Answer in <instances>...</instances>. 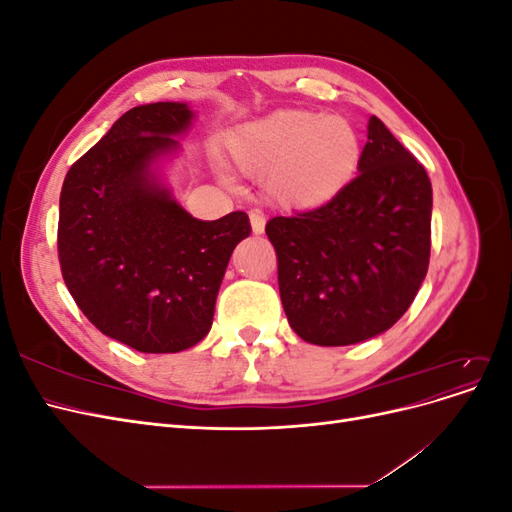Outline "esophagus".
I'll return each mask as SVG.
<instances>
[{"label":"esophagus","instance_id":"1","mask_svg":"<svg viewBox=\"0 0 512 512\" xmlns=\"http://www.w3.org/2000/svg\"><path fill=\"white\" fill-rule=\"evenodd\" d=\"M250 222H252L254 235H262V230H265V224H267L265 215H262L260 211H252V213H250Z\"/></svg>","mask_w":512,"mask_h":512}]
</instances>
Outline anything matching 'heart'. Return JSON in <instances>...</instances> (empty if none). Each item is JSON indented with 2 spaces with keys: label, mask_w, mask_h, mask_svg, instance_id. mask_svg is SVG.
I'll return each instance as SVG.
<instances>
[{
  "label": "heart",
  "mask_w": 512,
  "mask_h": 512,
  "mask_svg": "<svg viewBox=\"0 0 512 512\" xmlns=\"http://www.w3.org/2000/svg\"><path fill=\"white\" fill-rule=\"evenodd\" d=\"M247 177H267V192L292 211L318 209L342 192L361 162V141L339 115L284 108L247 123L228 141Z\"/></svg>",
  "instance_id": "1"
}]
</instances>
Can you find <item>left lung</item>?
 Segmentation results:
<instances>
[{"instance_id":"1","label":"left lung","mask_w":512,"mask_h":512,"mask_svg":"<svg viewBox=\"0 0 512 512\" xmlns=\"http://www.w3.org/2000/svg\"><path fill=\"white\" fill-rule=\"evenodd\" d=\"M431 205L425 168L369 117L359 175L331 203L267 222L292 331L350 346L391 329L427 275Z\"/></svg>"}]
</instances>
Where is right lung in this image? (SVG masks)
Masks as SVG:
<instances>
[{
  "label": "right lung",
  "mask_w": 512,
  "mask_h": 512,
  "mask_svg": "<svg viewBox=\"0 0 512 512\" xmlns=\"http://www.w3.org/2000/svg\"><path fill=\"white\" fill-rule=\"evenodd\" d=\"M192 121L185 102L130 108L70 166L59 196L57 252L72 299L138 352H181L209 333L232 250L252 232L243 211L192 218L162 181L158 166Z\"/></svg>",
  "instance_id": "add662e5"
}]
</instances>
